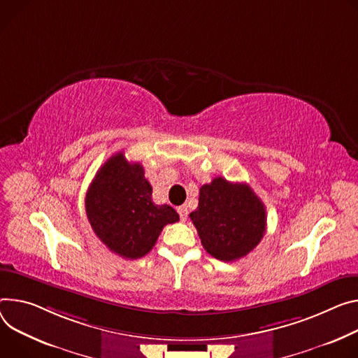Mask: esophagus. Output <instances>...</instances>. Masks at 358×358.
<instances>
[{
	"label": "esophagus",
	"instance_id": "1",
	"mask_svg": "<svg viewBox=\"0 0 358 358\" xmlns=\"http://www.w3.org/2000/svg\"><path fill=\"white\" fill-rule=\"evenodd\" d=\"M177 211H178V214H180L181 221H185V220H187V217H188V208H187L185 206H181V207H178V208H177Z\"/></svg>",
	"mask_w": 358,
	"mask_h": 358
}]
</instances>
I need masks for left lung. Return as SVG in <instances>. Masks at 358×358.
<instances>
[{
	"label": "left lung",
	"instance_id": "1",
	"mask_svg": "<svg viewBox=\"0 0 358 358\" xmlns=\"http://www.w3.org/2000/svg\"><path fill=\"white\" fill-rule=\"evenodd\" d=\"M203 247L221 262H236L262 241L266 206L248 184L214 178L200 188L199 207L189 214Z\"/></svg>",
	"mask_w": 358,
	"mask_h": 358
}]
</instances>
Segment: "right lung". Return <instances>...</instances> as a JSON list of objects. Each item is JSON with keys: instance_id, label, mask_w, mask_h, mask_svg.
<instances>
[{"instance_id": "obj_1", "label": "right lung", "mask_w": 358, "mask_h": 358, "mask_svg": "<svg viewBox=\"0 0 358 358\" xmlns=\"http://www.w3.org/2000/svg\"><path fill=\"white\" fill-rule=\"evenodd\" d=\"M140 162L124 152L110 157L96 171L85 196V211L95 236L113 252L136 259L148 254L164 225L180 220L177 211L157 206Z\"/></svg>"}]
</instances>
